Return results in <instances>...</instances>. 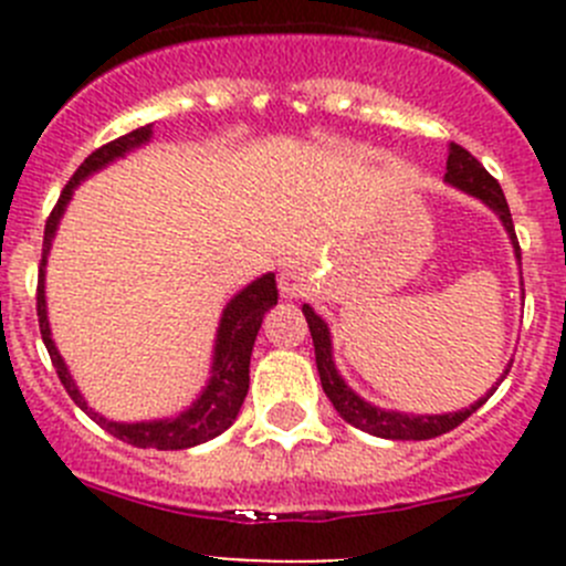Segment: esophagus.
<instances>
[{
	"mask_svg": "<svg viewBox=\"0 0 566 566\" xmlns=\"http://www.w3.org/2000/svg\"><path fill=\"white\" fill-rule=\"evenodd\" d=\"M279 293L284 298H301L306 293V273L301 265H287L279 273Z\"/></svg>",
	"mask_w": 566,
	"mask_h": 566,
	"instance_id": "esophagus-1",
	"label": "esophagus"
}]
</instances>
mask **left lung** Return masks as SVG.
Here are the masks:
<instances>
[{
  "label": "left lung",
  "mask_w": 566,
  "mask_h": 566,
  "mask_svg": "<svg viewBox=\"0 0 566 566\" xmlns=\"http://www.w3.org/2000/svg\"><path fill=\"white\" fill-rule=\"evenodd\" d=\"M447 182L449 186L460 188V191L471 193V197L482 199L488 208H493L499 213L501 224L504 230L510 232V241L515 247V256L521 260V243H517L515 235V224H512V213L510 205H506L504 191H501L499 180L460 145H449V158H447ZM304 317L310 323L312 331V342H315V361H317V373H319V384H323L325 397L331 399V405L336 408V413L347 421V424L358 427V430L369 432V436L378 438H389V441H430V438L443 436V432L454 430V427L462 424L471 413H476L488 397L499 389L501 380L510 375L512 364H506L504 375L495 384V389L488 391V397L476 399L471 408L458 410V413H441V416H410V413H399V410H384L375 408V405L364 402L350 386L342 380V375L336 373L334 367V356H331V334L328 325L323 323V317L315 315L310 304H304Z\"/></svg>",
  "instance_id": "left-lung-1"
}]
</instances>
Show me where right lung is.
<instances>
[{
  "label": "right lung",
  "mask_w": 566,
  "mask_h": 566,
  "mask_svg": "<svg viewBox=\"0 0 566 566\" xmlns=\"http://www.w3.org/2000/svg\"><path fill=\"white\" fill-rule=\"evenodd\" d=\"M153 125H142V128L130 130V134L119 136V139L108 142V145L98 147L95 153H90L84 158L82 167L76 169V175L67 180V186L62 188L60 199H56L54 210H51L49 221H45L43 232V260H40V273H38V323H40V336H43V345L49 350L51 364H54L56 375H60L62 386L71 394L73 402L82 410H87L90 419L95 424L104 427L106 432H112L114 438H119L123 443L139 449H191L197 443L210 441V438L221 436L232 421L238 419V410H241L243 399L249 391V361H251V347H254L256 331H260L262 317L271 306H276L279 290H276V276L265 273V276L254 279L249 287H243L235 298L227 304L224 315H221L219 334H216V347H213V367H210V380L205 386V391L199 394L197 402L188 410H182L175 419H158V421H136V424H125V421H108L101 413H95L93 408H87L84 397L78 394L76 384H73L71 373H67L65 361H62L60 350H56L54 339H51L49 317H45V256H49L51 238H54L56 224H60L62 213H65L67 202L73 197V188L90 177L98 169H104L106 164H112L114 158H123L125 153H130L134 147H142L145 142H150Z\"/></svg>",
  "instance_id": "add662e5"
}]
</instances>
